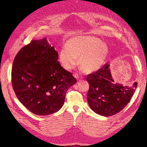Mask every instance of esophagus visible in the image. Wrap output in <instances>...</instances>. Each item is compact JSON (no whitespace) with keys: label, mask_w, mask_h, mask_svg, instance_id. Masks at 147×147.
Wrapping results in <instances>:
<instances>
[{"label":"esophagus","mask_w":147,"mask_h":147,"mask_svg":"<svg viewBox=\"0 0 147 147\" xmlns=\"http://www.w3.org/2000/svg\"><path fill=\"white\" fill-rule=\"evenodd\" d=\"M74 78H76L78 80H80V79L82 78V77L81 76H80L78 74H74Z\"/></svg>","instance_id":"1"}]
</instances>
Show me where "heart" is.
Listing matches in <instances>:
<instances>
[{"label":"heart","mask_w":147,"mask_h":147,"mask_svg":"<svg viewBox=\"0 0 147 147\" xmlns=\"http://www.w3.org/2000/svg\"><path fill=\"white\" fill-rule=\"evenodd\" d=\"M109 48L98 38L78 36L69 39L59 54V61L65 70L70 71L78 64L86 73L98 70L107 59Z\"/></svg>","instance_id":"heart-1"}]
</instances>
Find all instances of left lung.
I'll return each instance as SVG.
<instances>
[{"instance_id":"obj_1","label":"left lung","mask_w":147,"mask_h":147,"mask_svg":"<svg viewBox=\"0 0 147 147\" xmlns=\"http://www.w3.org/2000/svg\"><path fill=\"white\" fill-rule=\"evenodd\" d=\"M109 66L105 64L86 76L89 83L87 101L95 113L104 116H111L123 110L130 102L138 85L137 82L131 86L114 83Z\"/></svg>"}]
</instances>
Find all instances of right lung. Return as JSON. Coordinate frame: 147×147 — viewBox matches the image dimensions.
<instances>
[{
    "label": "right lung",
    "instance_id": "1",
    "mask_svg": "<svg viewBox=\"0 0 147 147\" xmlns=\"http://www.w3.org/2000/svg\"><path fill=\"white\" fill-rule=\"evenodd\" d=\"M57 59L58 52L46 38L32 40L14 59L12 88L19 100L33 114L45 115L58 111L69 88L77 82Z\"/></svg>",
    "mask_w": 147,
    "mask_h": 147
}]
</instances>
